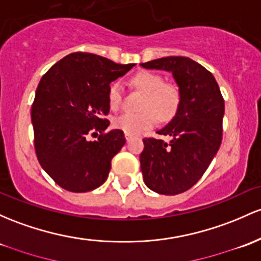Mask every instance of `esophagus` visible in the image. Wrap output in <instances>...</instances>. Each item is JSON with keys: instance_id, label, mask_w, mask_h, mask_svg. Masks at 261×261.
<instances>
[{"instance_id": "obj_1", "label": "esophagus", "mask_w": 261, "mask_h": 261, "mask_svg": "<svg viewBox=\"0 0 261 261\" xmlns=\"http://www.w3.org/2000/svg\"><path fill=\"white\" fill-rule=\"evenodd\" d=\"M125 137H126V141H127V142H130L131 140H133V136L127 135V134H125Z\"/></svg>"}]
</instances>
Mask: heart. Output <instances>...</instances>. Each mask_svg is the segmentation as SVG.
<instances>
[{
    "label": "heart",
    "mask_w": 261,
    "mask_h": 261,
    "mask_svg": "<svg viewBox=\"0 0 261 261\" xmlns=\"http://www.w3.org/2000/svg\"><path fill=\"white\" fill-rule=\"evenodd\" d=\"M131 83L145 93L141 104V113H125L117 116L114 125L131 136H136L161 121L172 119L181 102V91L173 83H165L160 74L142 70L131 78ZM109 105L117 109L122 101V85L119 82L111 83L108 91Z\"/></svg>",
    "instance_id": "1"
}]
</instances>
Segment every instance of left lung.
<instances>
[{
  "mask_svg": "<svg viewBox=\"0 0 261 261\" xmlns=\"http://www.w3.org/2000/svg\"><path fill=\"white\" fill-rule=\"evenodd\" d=\"M171 71L181 91L176 115L159 135L147 137L140 154L142 177L150 190L166 196L186 192L199 181L222 144L224 100L213 74L187 57H165L140 64Z\"/></svg>",
  "mask_w": 261,
  "mask_h": 261,
  "instance_id": "1",
  "label": "left lung"
}]
</instances>
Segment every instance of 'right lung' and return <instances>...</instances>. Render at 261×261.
I'll return each mask as SVG.
<instances>
[{
    "label": "right lung",
    "mask_w": 261,
    "mask_h": 261,
    "mask_svg": "<svg viewBox=\"0 0 261 261\" xmlns=\"http://www.w3.org/2000/svg\"><path fill=\"white\" fill-rule=\"evenodd\" d=\"M133 67L76 51L42 76L31 111L34 148L43 170L64 190L82 193L107 181L111 160L126 142L119 128L104 134L109 87ZM98 130V140L89 142Z\"/></svg>",
    "instance_id": "1"
}]
</instances>
